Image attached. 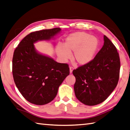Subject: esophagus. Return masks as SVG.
I'll return each instance as SVG.
<instances>
[{"instance_id":"obj_1","label":"esophagus","mask_w":130,"mask_h":130,"mask_svg":"<svg viewBox=\"0 0 130 130\" xmlns=\"http://www.w3.org/2000/svg\"><path fill=\"white\" fill-rule=\"evenodd\" d=\"M74 70V68L72 67V66H70V73H72V70Z\"/></svg>"}]
</instances>
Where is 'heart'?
<instances>
[{"label":"heart","mask_w":130,"mask_h":130,"mask_svg":"<svg viewBox=\"0 0 130 130\" xmlns=\"http://www.w3.org/2000/svg\"><path fill=\"white\" fill-rule=\"evenodd\" d=\"M99 46L98 39L85 32L79 31L70 35L66 40L63 47L58 46L57 51L60 58L66 61L74 52L73 59L80 65L92 61Z\"/></svg>","instance_id":"heart-1"}]
</instances>
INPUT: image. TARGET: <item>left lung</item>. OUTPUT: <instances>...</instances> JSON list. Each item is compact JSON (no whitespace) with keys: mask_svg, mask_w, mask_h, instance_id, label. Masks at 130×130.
Returning <instances> with one entry per match:
<instances>
[{"mask_svg":"<svg viewBox=\"0 0 130 130\" xmlns=\"http://www.w3.org/2000/svg\"><path fill=\"white\" fill-rule=\"evenodd\" d=\"M103 46L92 61L72 71L74 91L83 104L94 106L104 101L119 80L120 60L115 46L104 35Z\"/></svg>","mask_w":130,"mask_h":130,"instance_id":"1","label":"left lung"}]
</instances>
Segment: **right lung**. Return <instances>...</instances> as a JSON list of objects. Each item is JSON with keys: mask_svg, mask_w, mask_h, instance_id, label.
<instances>
[{"mask_svg": "<svg viewBox=\"0 0 130 130\" xmlns=\"http://www.w3.org/2000/svg\"><path fill=\"white\" fill-rule=\"evenodd\" d=\"M60 31L55 28L32 32L14 50L12 72L15 84L23 97L33 104L43 105L53 101L59 86L70 74L68 64L41 55L34 47L35 42L50 40Z\"/></svg>", "mask_w": 130, "mask_h": 130, "instance_id": "add662e5", "label": "right lung"}]
</instances>
